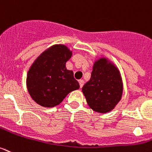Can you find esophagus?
<instances>
[{"label": "esophagus", "mask_w": 152, "mask_h": 152, "mask_svg": "<svg viewBox=\"0 0 152 152\" xmlns=\"http://www.w3.org/2000/svg\"><path fill=\"white\" fill-rule=\"evenodd\" d=\"M84 83H85V81H83V80H80V81H79V85H80V88H82L83 87V85H84Z\"/></svg>", "instance_id": "obj_1"}]
</instances>
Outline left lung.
<instances>
[{
	"instance_id": "obj_1",
	"label": "left lung",
	"mask_w": 152,
	"mask_h": 152,
	"mask_svg": "<svg viewBox=\"0 0 152 152\" xmlns=\"http://www.w3.org/2000/svg\"><path fill=\"white\" fill-rule=\"evenodd\" d=\"M87 103L93 111L107 113L118 104L123 93V83L118 67L105 58L93 65L91 78L82 88Z\"/></svg>"
}]
</instances>
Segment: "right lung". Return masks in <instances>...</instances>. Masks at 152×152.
Wrapping results in <instances>:
<instances>
[{
	"instance_id": "obj_1",
	"label": "right lung",
	"mask_w": 152,
	"mask_h": 152,
	"mask_svg": "<svg viewBox=\"0 0 152 152\" xmlns=\"http://www.w3.org/2000/svg\"><path fill=\"white\" fill-rule=\"evenodd\" d=\"M72 51L64 45H54L37 58L27 75V88L39 105H58L70 92L80 88L72 71L67 70L66 62Z\"/></svg>"
}]
</instances>
